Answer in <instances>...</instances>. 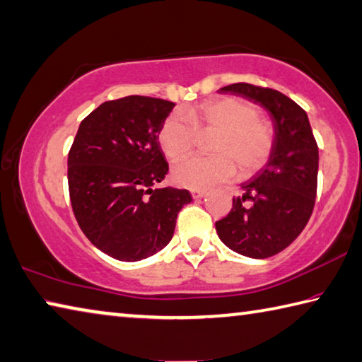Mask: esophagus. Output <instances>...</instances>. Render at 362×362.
Listing matches in <instances>:
<instances>
[{"instance_id":"34e87169","label":"esophagus","mask_w":362,"mask_h":362,"mask_svg":"<svg viewBox=\"0 0 362 362\" xmlns=\"http://www.w3.org/2000/svg\"><path fill=\"white\" fill-rule=\"evenodd\" d=\"M204 194H206V192H204V189H192V196H193L194 199L202 198Z\"/></svg>"}]
</instances>
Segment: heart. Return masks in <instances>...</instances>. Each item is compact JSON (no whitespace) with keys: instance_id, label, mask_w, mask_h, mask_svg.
I'll use <instances>...</instances> for the list:
<instances>
[{"instance_id":"obj_1","label":"heart","mask_w":362,"mask_h":362,"mask_svg":"<svg viewBox=\"0 0 362 362\" xmlns=\"http://www.w3.org/2000/svg\"><path fill=\"white\" fill-rule=\"evenodd\" d=\"M199 134H214V155L177 163L173 169L177 185L199 189L226 182L238 173L235 163L244 175L252 174L267 163L275 144L272 127L258 117L253 104L233 96L170 114L161 124L160 147L170 161H177L192 152Z\"/></svg>"}]
</instances>
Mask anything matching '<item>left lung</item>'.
<instances>
[{
  "instance_id": "obj_1",
  "label": "left lung",
  "mask_w": 362,
  "mask_h": 362,
  "mask_svg": "<svg viewBox=\"0 0 362 362\" xmlns=\"http://www.w3.org/2000/svg\"><path fill=\"white\" fill-rule=\"evenodd\" d=\"M259 103L272 117L275 144L267 166L244 194L233 198L229 214L215 223L223 244L248 258H269L285 250L305 228L315 207L318 146L305 110L277 90L252 83L220 88Z\"/></svg>"
}]
</instances>
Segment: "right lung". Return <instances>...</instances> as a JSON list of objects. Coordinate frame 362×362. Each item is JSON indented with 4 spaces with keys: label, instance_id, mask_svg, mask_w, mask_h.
Wrapping results in <instances>:
<instances>
[{
    "label": "right lung",
    "instance_id": "1",
    "mask_svg": "<svg viewBox=\"0 0 362 362\" xmlns=\"http://www.w3.org/2000/svg\"><path fill=\"white\" fill-rule=\"evenodd\" d=\"M174 103L150 96L106 101L82 120L68 153L72 212L96 248L139 261L173 239L188 189L153 188L169 164L158 134Z\"/></svg>",
    "mask_w": 362,
    "mask_h": 362
}]
</instances>
